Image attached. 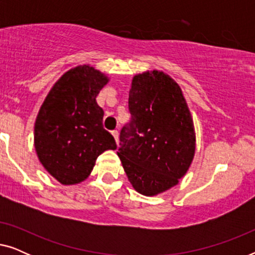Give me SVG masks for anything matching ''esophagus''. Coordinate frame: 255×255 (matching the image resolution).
I'll list each match as a JSON object with an SVG mask.
<instances>
[{
  "instance_id": "esophagus-1",
  "label": "esophagus",
  "mask_w": 255,
  "mask_h": 255,
  "mask_svg": "<svg viewBox=\"0 0 255 255\" xmlns=\"http://www.w3.org/2000/svg\"><path fill=\"white\" fill-rule=\"evenodd\" d=\"M111 133H113L115 140H116V144H117V145L120 144V132H118L117 130H115V131L111 132Z\"/></svg>"
}]
</instances>
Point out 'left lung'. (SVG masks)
I'll return each mask as SVG.
<instances>
[{
  "mask_svg": "<svg viewBox=\"0 0 255 255\" xmlns=\"http://www.w3.org/2000/svg\"><path fill=\"white\" fill-rule=\"evenodd\" d=\"M128 109L117 154L134 190L155 196L176 186L193 162V117L175 80L156 69L133 76Z\"/></svg>",
  "mask_w": 255,
  "mask_h": 255,
  "instance_id": "left-lung-1",
  "label": "left lung"
}]
</instances>
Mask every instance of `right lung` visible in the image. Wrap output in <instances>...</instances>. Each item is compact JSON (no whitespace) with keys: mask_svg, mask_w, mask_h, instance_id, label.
Wrapping results in <instances>:
<instances>
[{"mask_svg":"<svg viewBox=\"0 0 255 255\" xmlns=\"http://www.w3.org/2000/svg\"><path fill=\"white\" fill-rule=\"evenodd\" d=\"M109 76L90 65L69 69L45 97L34 122V148L44 169L64 186L81 183L97 156L116 149L103 128V109L96 102Z\"/></svg>","mask_w":255,"mask_h":255,"instance_id":"obj_1","label":"right lung"}]
</instances>
